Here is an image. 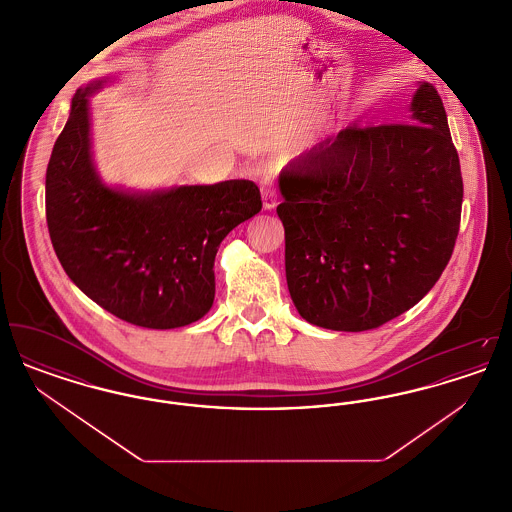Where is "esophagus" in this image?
Segmentation results:
<instances>
[{"label": "esophagus", "instance_id": "esophagus-1", "mask_svg": "<svg viewBox=\"0 0 512 512\" xmlns=\"http://www.w3.org/2000/svg\"><path fill=\"white\" fill-rule=\"evenodd\" d=\"M261 195H263V205H265L267 211L276 207L278 194H276V186H274L272 178H263L261 180Z\"/></svg>", "mask_w": 512, "mask_h": 512}]
</instances>
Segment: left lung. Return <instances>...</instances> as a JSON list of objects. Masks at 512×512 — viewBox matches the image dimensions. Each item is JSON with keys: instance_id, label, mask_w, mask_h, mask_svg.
<instances>
[{"instance_id": "1", "label": "left lung", "mask_w": 512, "mask_h": 512, "mask_svg": "<svg viewBox=\"0 0 512 512\" xmlns=\"http://www.w3.org/2000/svg\"><path fill=\"white\" fill-rule=\"evenodd\" d=\"M409 121L347 126L280 174L288 290L311 324L378 328L430 292L451 259L463 176L432 84L420 82Z\"/></svg>"}]
</instances>
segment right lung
Returning a JSON list of instances; mask_svg holds the SVG:
<instances>
[{"label": "right lung", "instance_id": "add662e5", "mask_svg": "<svg viewBox=\"0 0 512 512\" xmlns=\"http://www.w3.org/2000/svg\"><path fill=\"white\" fill-rule=\"evenodd\" d=\"M74 94L46 171V219L67 276L99 307L136 326L169 330L203 317L215 299V257L230 230L263 207L251 180L126 194L99 180L88 96Z\"/></svg>", "mask_w": 512, "mask_h": 512}]
</instances>
